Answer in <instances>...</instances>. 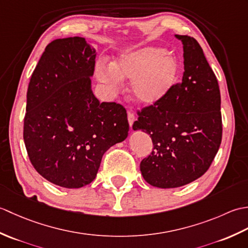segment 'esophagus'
<instances>
[{
	"mask_svg": "<svg viewBox=\"0 0 248 248\" xmlns=\"http://www.w3.org/2000/svg\"><path fill=\"white\" fill-rule=\"evenodd\" d=\"M128 121H129L130 127H132L133 123L135 121V115L132 112H128Z\"/></svg>",
	"mask_w": 248,
	"mask_h": 248,
	"instance_id": "obj_1",
	"label": "esophagus"
}]
</instances>
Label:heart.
<instances>
[{
  "label": "heart",
  "mask_w": 248,
  "mask_h": 248,
  "mask_svg": "<svg viewBox=\"0 0 248 248\" xmlns=\"http://www.w3.org/2000/svg\"><path fill=\"white\" fill-rule=\"evenodd\" d=\"M175 55L159 46H146L121 55L112 69H100L99 80L117 89L120 81H132V94L139 103L151 105L164 98L178 78Z\"/></svg>",
  "instance_id": "b5f03b06"
}]
</instances>
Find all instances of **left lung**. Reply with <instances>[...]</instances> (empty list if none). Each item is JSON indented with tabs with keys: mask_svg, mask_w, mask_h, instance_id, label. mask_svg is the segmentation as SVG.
<instances>
[{
	"mask_svg": "<svg viewBox=\"0 0 248 248\" xmlns=\"http://www.w3.org/2000/svg\"><path fill=\"white\" fill-rule=\"evenodd\" d=\"M183 45L184 72L159 102L138 110L133 130L150 135L154 149L140 162L150 186L179 187L209 170L222 141L220 93L197 40L176 35Z\"/></svg>",
	"mask_w": 248,
	"mask_h": 248,
	"instance_id": "1",
	"label": "left lung"
}]
</instances>
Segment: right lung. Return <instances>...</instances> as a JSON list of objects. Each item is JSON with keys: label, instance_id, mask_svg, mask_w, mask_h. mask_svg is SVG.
I'll use <instances>...</instances> for the list:
<instances>
[{"label": "right lung", "instance_id": "right-lung-1", "mask_svg": "<svg viewBox=\"0 0 248 248\" xmlns=\"http://www.w3.org/2000/svg\"><path fill=\"white\" fill-rule=\"evenodd\" d=\"M96 50L69 37L46 46L26 94L23 139L31 165L66 188L93 181L104 152L128 136L127 110L92 91Z\"/></svg>", "mask_w": 248, "mask_h": 248}]
</instances>
